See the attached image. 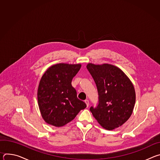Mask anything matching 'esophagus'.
I'll return each mask as SVG.
<instances>
[{
	"instance_id": "34e87169",
	"label": "esophagus",
	"mask_w": 160,
	"mask_h": 160,
	"mask_svg": "<svg viewBox=\"0 0 160 160\" xmlns=\"http://www.w3.org/2000/svg\"><path fill=\"white\" fill-rule=\"evenodd\" d=\"M85 102L86 103V104H87V107H88V106H89V101H88V99H86V100H85Z\"/></svg>"
}]
</instances>
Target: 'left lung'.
<instances>
[{
    "instance_id": "left-lung-1",
    "label": "left lung",
    "mask_w": 160,
    "mask_h": 160,
    "mask_svg": "<svg viewBox=\"0 0 160 160\" xmlns=\"http://www.w3.org/2000/svg\"><path fill=\"white\" fill-rule=\"evenodd\" d=\"M87 68L96 84L99 104L90 108L102 127L112 130L124 124L132 115L135 91L129 78L120 68L110 64L88 63Z\"/></svg>"
}]
</instances>
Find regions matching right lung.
Here are the masks:
<instances>
[{
  "instance_id": "obj_1",
  "label": "right lung",
  "mask_w": 160,
  "mask_h": 160,
  "mask_svg": "<svg viewBox=\"0 0 160 160\" xmlns=\"http://www.w3.org/2000/svg\"><path fill=\"white\" fill-rule=\"evenodd\" d=\"M80 64L59 63L49 67L42 75L37 90L39 109L43 120L56 127L72 122L87 107L78 99L72 85L73 78L81 68Z\"/></svg>"
}]
</instances>
